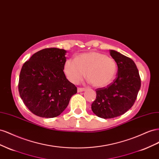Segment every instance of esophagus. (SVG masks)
<instances>
[{
  "instance_id": "esophagus-1",
  "label": "esophagus",
  "mask_w": 159,
  "mask_h": 159,
  "mask_svg": "<svg viewBox=\"0 0 159 159\" xmlns=\"http://www.w3.org/2000/svg\"><path fill=\"white\" fill-rule=\"evenodd\" d=\"M85 90H86L85 88H80V87H79L78 89H77V91H78L79 93V92H83V91H84Z\"/></svg>"
}]
</instances>
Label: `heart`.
<instances>
[{"mask_svg":"<svg viewBox=\"0 0 159 159\" xmlns=\"http://www.w3.org/2000/svg\"><path fill=\"white\" fill-rule=\"evenodd\" d=\"M64 70L72 83H78L85 75L97 87L111 84L117 72L115 60L98 52L81 54L75 58H69L65 64Z\"/></svg>","mask_w":159,"mask_h":159,"instance_id":"heart-1","label":"heart"}]
</instances>
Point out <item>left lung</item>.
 I'll return each mask as SVG.
<instances>
[{
	"instance_id": "1",
	"label": "left lung",
	"mask_w": 159,
	"mask_h": 159,
	"mask_svg": "<svg viewBox=\"0 0 159 159\" xmlns=\"http://www.w3.org/2000/svg\"><path fill=\"white\" fill-rule=\"evenodd\" d=\"M118 66L117 76L106 87L96 89L97 97L92 103L93 112L102 119L123 115L132 107L141 85L138 69L131 58L110 50Z\"/></svg>"
}]
</instances>
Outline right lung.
Returning <instances> with one entry per match:
<instances>
[{
    "label": "right lung",
    "mask_w": 159,
    "mask_h": 159,
    "mask_svg": "<svg viewBox=\"0 0 159 159\" xmlns=\"http://www.w3.org/2000/svg\"><path fill=\"white\" fill-rule=\"evenodd\" d=\"M66 51L44 48L34 53L21 69L19 92L25 106L35 115L54 118L65 111L77 88L64 73Z\"/></svg>",
    "instance_id": "1"
}]
</instances>
